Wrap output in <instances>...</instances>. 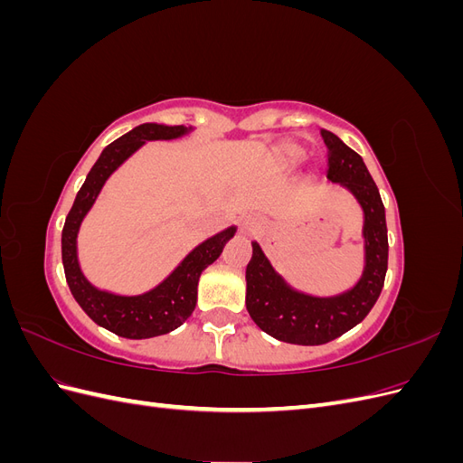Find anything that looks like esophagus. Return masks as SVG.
Returning a JSON list of instances; mask_svg holds the SVG:
<instances>
[{
	"instance_id": "esophagus-1",
	"label": "esophagus",
	"mask_w": 463,
	"mask_h": 463,
	"mask_svg": "<svg viewBox=\"0 0 463 463\" xmlns=\"http://www.w3.org/2000/svg\"><path fill=\"white\" fill-rule=\"evenodd\" d=\"M240 228H241V232L247 233V235H249V233H255V232L259 230V222H257L255 218H243Z\"/></svg>"
}]
</instances>
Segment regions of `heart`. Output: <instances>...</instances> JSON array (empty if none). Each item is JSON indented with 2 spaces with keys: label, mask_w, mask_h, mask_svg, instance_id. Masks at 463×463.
Returning a JSON list of instances; mask_svg holds the SVG:
<instances>
[{
  "label": "heart",
  "mask_w": 463,
  "mask_h": 463,
  "mask_svg": "<svg viewBox=\"0 0 463 463\" xmlns=\"http://www.w3.org/2000/svg\"><path fill=\"white\" fill-rule=\"evenodd\" d=\"M284 156H286L288 162H299L305 156V152L299 146H293L291 145V146L284 148Z\"/></svg>",
  "instance_id": "b5f03b06"
}]
</instances>
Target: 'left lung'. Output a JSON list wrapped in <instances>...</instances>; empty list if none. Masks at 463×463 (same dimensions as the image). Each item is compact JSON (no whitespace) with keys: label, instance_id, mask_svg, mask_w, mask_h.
<instances>
[{"label":"left lung","instance_id":"8db88e82","mask_svg":"<svg viewBox=\"0 0 463 463\" xmlns=\"http://www.w3.org/2000/svg\"><path fill=\"white\" fill-rule=\"evenodd\" d=\"M328 154L326 177L355 194L365 213V270L354 289L335 298H311L293 291L253 243L245 278L247 311L272 338L298 345H320L340 338L369 315L381 296L388 269L386 216L381 193L361 156L330 131H320Z\"/></svg>","mask_w":463,"mask_h":463}]
</instances>
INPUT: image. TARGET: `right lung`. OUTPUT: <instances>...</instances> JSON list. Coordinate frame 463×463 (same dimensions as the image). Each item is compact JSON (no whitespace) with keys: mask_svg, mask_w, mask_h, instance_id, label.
<instances>
[{"mask_svg":"<svg viewBox=\"0 0 463 463\" xmlns=\"http://www.w3.org/2000/svg\"><path fill=\"white\" fill-rule=\"evenodd\" d=\"M187 133L184 125H158V123H143L119 137L118 141L108 145L100 158L96 160L92 170L89 172L85 184L77 193L75 203L65 218V226L61 232V260L65 279L71 289L75 301L80 305L96 325L114 332L129 340L154 338L175 330L177 326L191 317L197 305V284L201 272L208 264H213L226 245L235 228H228L214 237H210L197 249L184 259L177 269L167 276L160 286L143 293V296L123 298L114 293L100 291L87 282L82 276L77 260V233L82 218L87 216L90 206L94 204L98 193H100L106 179L114 174L118 167L128 160L131 154L143 146L145 141H167Z\"/></svg>","mask_w":463,"mask_h":463,"instance_id":"right-lung-1","label":"right lung"}]
</instances>
